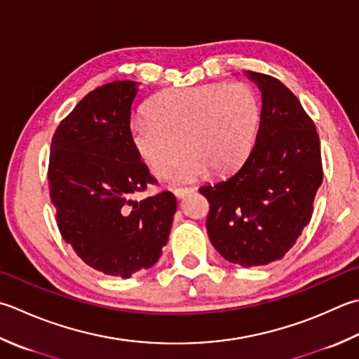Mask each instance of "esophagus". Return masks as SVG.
Returning a JSON list of instances; mask_svg holds the SVG:
<instances>
[{
	"label": "esophagus",
	"instance_id": "obj_1",
	"mask_svg": "<svg viewBox=\"0 0 359 359\" xmlns=\"http://www.w3.org/2000/svg\"><path fill=\"white\" fill-rule=\"evenodd\" d=\"M191 191H193V188H175L174 189V196L177 199H184L185 196H188Z\"/></svg>",
	"mask_w": 359,
	"mask_h": 359
}]
</instances>
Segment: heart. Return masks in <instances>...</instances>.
Here are the masks:
<instances>
[{"label": "heart", "instance_id": "heart-1", "mask_svg": "<svg viewBox=\"0 0 359 359\" xmlns=\"http://www.w3.org/2000/svg\"><path fill=\"white\" fill-rule=\"evenodd\" d=\"M147 109L130 121L133 146L158 177L170 174L185 149L180 182L240 166L254 146L262 115L257 91L243 82L165 90Z\"/></svg>", "mask_w": 359, "mask_h": 359}]
</instances>
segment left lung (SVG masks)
<instances>
[{
    "instance_id": "left-lung-1",
    "label": "left lung",
    "mask_w": 359,
    "mask_h": 359,
    "mask_svg": "<svg viewBox=\"0 0 359 359\" xmlns=\"http://www.w3.org/2000/svg\"><path fill=\"white\" fill-rule=\"evenodd\" d=\"M262 91L255 144L236 171L199 188L210 202L215 249L243 268L282 258L313 215L322 184L320 143L311 118L276 77L245 72Z\"/></svg>"
}]
</instances>
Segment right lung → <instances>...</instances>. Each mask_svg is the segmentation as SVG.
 Listing matches in <instances>:
<instances>
[{"instance_id":"1","label":"right lung","mask_w":359,"mask_h":359,"mask_svg":"<svg viewBox=\"0 0 359 359\" xmlns=\"http://www.w3.org/2000/svg\"><path fill=\"white\" fill-rule=\"evenodd\" d=\"M138 86L114 81L90 91L59 124L49 154L63 240L90 268L121 278L158 262L177 210L171 191L132 199L156 182L130 137Z\"/></svg>"}]
</instances>
